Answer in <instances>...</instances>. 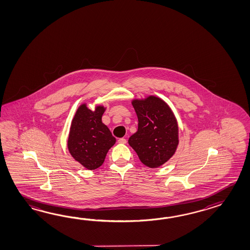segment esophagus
Segmentation results:
<instances>
[{
  "label": "esophagus",
  "mask_w": 250,
  "mask_h": 250,
  "mask_svg": "<svg viewBox=\"0 0 250 250\" xmlns=\"http://www.w3.org/2000/svg\"><path fill=\"white\" fill-rule=\"evenodd\" d=\"M118 143L126 144V143H127V140H126V139H125V138H119V139H118Z\"/></svg>",
  "instance_id": "esophagus-1"
}]
</instances>
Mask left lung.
Masks as SVG:
<instances>
[{"mask_svg":"<svg viewBox=\"0 0 250 250\" xmlns=\"http://www.w3.org/2000/svg\"><path fill=\"white\" fill-rule=\"evenodd\" d=\"M138 119V131L128 138V144L142 164L157 168L175 153L179 144L178 123L168 104L156 96L133 100Z\"/></svg>","mask_w":250,"mask_h":250,"instance_id":"left-lung-1","label":"left lung"}]
</instances>
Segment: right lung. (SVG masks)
<instances>
[{
  "instance_id": "1",
  "label": "right lung",
  "mask_w": 250,
  "mask_h": 250,
  "mask_svg": "<svg viewBox=\"0 0 250 250\" xmlns=\"http://www.w3.org/2000/svg\"><path fill=\"white\" fill-rule=\"evenodd\" d=\"M104 110V107L97 106L91 111L82 104L71 123L68 139L69 153L88 170L100 167L108 150L116 142L110 129L102 123Z\"/></svg>"
}]
</instances>
